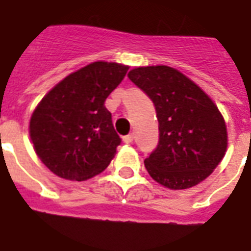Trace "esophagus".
Returning <instances> with one entry per match:
<instances>
[{
    "label": "esophagus",
    "mask_w": 251,
    "mask_h": 251,
    "mask_svg": "<svg viewBox=\"0 0 251 251\" xmlns=\"http://www.w3.org/2000/svg\"><path fill=\"white\" fill-rule=\"evenodd\" d=\"M132 140H133V135H132V133H129V135H127V136H124V138H123V142L126 144L132 143Z\"/></svg>",
    "instance_id": "34e87169"
}]
</instances>
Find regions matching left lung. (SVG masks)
<instances>
[{"mask_svg":"<svg viewBox=\"0 0 251 251\" xmlns=\"http://www.w3.org/2000/svg\"><path fill=\"white\" fill-rule=\"evenodd\" d=\"M128 77L156 109L159 143L144 160L151 178L171 190L201 183L227 150V129L218 107L175 68H133Z\"/></svg>","mask_w":251,"mask_h":251,"instance_id":"obj_1","label":"left lung"}]
</instances>
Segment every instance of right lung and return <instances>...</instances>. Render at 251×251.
<instances>
[{
  "label": "right lung",
  "mask_w": 251,
  "mask_h": 251,
  "mask_svg": "<svg viewBox=\"0 0 251 251\" xmlns=\"http://www.w3.org/2000/svg\"><path fill=\"white\" fill-rule=\"evenodd\" d=\"M127 65L96 61L68 75L33 111L29 135L47 167L68 180H87L104 171L122 139L104 103Z\"/></svg>",
  "instance_id": "add662e5"
}]
</instances>
